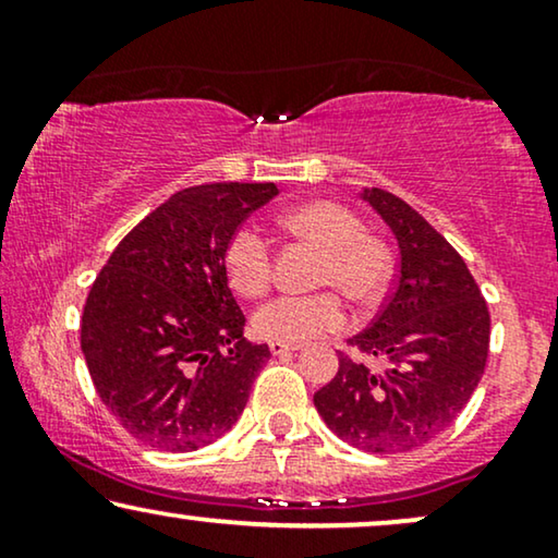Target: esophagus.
Wrapping results in <instances>:
<instances>
[{
  "mask_svg": "<svg viewBox=\"0 0 558 558\" xmlns=\"http://www.w3.org/2000/svg\"><path fill=\"white\" fill-rule=\"evenodd\" d=\"M300 348H302V345H294V342H277V340L269 342L271 355H292V353H296V350H300Z\"/></svg>",
  "mask_w": 558,
  "mask_h": 558,
  "instance_id": "34e87169",
  "label": "esophagus"
}]
</instances>
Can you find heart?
I'll return each mask as SVG.
<instances>
[{
	"label": "heart",
	"instance_id": "obj_1",
	"mask_svg": "<svg viewBox=\"0 0 558 558\" xmlns=\"http://www.w3.org/2000/svg\"><path fill=\"white\" fill-rule=\"evenodd\" d=\"M281 228L323 251L319 284L338 287L357 304L384 300L393 277V254L363 220L342 203L310 201L279 218ZM226 274L235 292L258 296L271 281V246L254 226H241L226 246ZM348 325V310L338 294H281L254 315V330L266 340L304 342Z\"/></svg>",
	"mask_w": 558,
	"mask_h": 558
}]
</instances>
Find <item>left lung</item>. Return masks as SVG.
<instances>
[{"mask_svg":"<svg viewBox=\"0 0 558 558\" xmlns=\"http://www.w3.org/2000/svg\"><path fill=\"white\" fill-rule=\"evenodd\" d=\"M363 201L396 235L399 274L384 310L350 345L391 368L373 373L340 355L315 407L348 445L396 454L426 445L468 407L485 373L490 312L462 256L409 203L380 187H365Z\"/></svg>","mask_w":558,"mask_h":558,"instance_id":"left-lung-1","label":"left lung"}]
</instances>
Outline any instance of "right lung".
<instances>
[{"instance_id":"obj_1","label":"right lung","mask_w":558,"mask_h":558,"mask_svg":"<svg viewBox=\"0 0 558 558\" xmlns=\"http://www.w3.org/2000/svg\"><path fill=\"white\" fill-rule=\"evenodd\" d=\"M277 193L274 182L180 190L121 239L90 287L81 317L90 380L144 445L193 452L243 414L271 353L243 340L223 256Z\"/></svg>"}]
</instances>
